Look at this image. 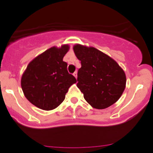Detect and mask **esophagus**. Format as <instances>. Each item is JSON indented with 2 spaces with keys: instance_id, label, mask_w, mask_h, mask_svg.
<instances>
[{
  "instance_id": "34e87169",
  "label": "esophagus",
  "mask_w": 153,
  "mask_h": 153,
  "mask_svg": "<svg viewBox=\"0 0 153 153\" xmlns=\"http://www.w3.org/2000/svg\"><path fill=\"white\" fill-rule=\"evenodd\" d=\"M73 75H74V76L75 77V78H78V74H77V72H74V73H73Z\"/></svg>"
}]
</instances>
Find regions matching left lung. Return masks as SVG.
I'll return each instance as SVG.
<instances>
[{"label":"left lung","instance_id":"left-lung-1","mask_svg":"<svg viewBox=\"0 0 153 153\" xmlns=\"http://www.w3.org/2000/svg\"><path fill=\"white\" fill-rule=\"evenodd\" d=\"M73 50L81 61L77 86L84 99L98 109L115 104L126 87V75L122 68L109 55L94 47L75 44Z\"/></svg>","mask_w":153,"mask_h":153}]
</instances>
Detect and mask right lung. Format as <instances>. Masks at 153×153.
I'll use <instances>...</instances> for the list:
<instances>
[{"mask_svg": "<svg viewBox=\"0 0 153 153\" xmlns=\"http://www.w3.org/2000/svg\"><path fill=\"white\" fill-rule=\"evenodd\" d=\"M69 49L67 44L52 47L28 64L21 77V88L33 105L47 111L55 109L65 99L69 88L76 83L63 61Z\"/></svg>", "mask_w": 153, "mask_h": 153, "instance_id": "right-lung-1", "label": "right lung"}]
</instances>
